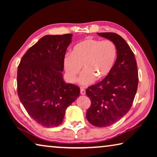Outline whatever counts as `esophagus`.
Wrapping results in <instances>:
<instances>
[{"label": "esophagus", "instance_id": "esophagus-1", "mask_svg": "<svg viewBox=\"0 0 157 157\" xmlns=\"http://www.w3.org/2000/svg\"><path fill=\"white\" fill-rule=\"evenodd\" d=\"M80 93L82 95H85L86 94V90H85L83 87H81V89H80Z\"/></svg>", "mask_w": 157, "mask_h": 157}]
</instances>
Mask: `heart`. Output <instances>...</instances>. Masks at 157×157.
Returning a JSON list of instances; mask_svg holds the SVG:
<instances>
[{"instance_id":"heart-1","label":"heart","mask_w":157,"mask_h":157,"mask_svg":"<svg viewBox=\"0 0 157 157\" xmlns=\"http://www.w3.org/2000/svg\"><path fill=\"white\" fill-rule=\"evenodd\" d=\"M117 57V48L111 40L89 39L74 47L72 53H67L63 58V67L69 80H77L82 66L84 71L79 81L88 85L95 79L107 76L112 70Z\"/></svg>"}]
</instances>
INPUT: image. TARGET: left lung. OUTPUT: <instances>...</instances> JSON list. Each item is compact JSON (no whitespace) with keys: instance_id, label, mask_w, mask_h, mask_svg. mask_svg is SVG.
Instances as JSON below:
<instances>
[{"instance_id":"obj_1","label":"left lung","mask_w":157,"mask_h":157,"mask_svg":"<svg viewBox=\"0 0 157 157\" xmlns=\"http://www.w3.org/2000/svg\"><path fill=\"white\" fill-rule=\"evenodd\" d=\"M112 41L117 48V58L107 76L86 90L91 100L86 111L90 123L98 127L110 126L129 111L136 94L139 76L134 54L123 37L114 33H98Z\"/></svg>"}]
</instances>
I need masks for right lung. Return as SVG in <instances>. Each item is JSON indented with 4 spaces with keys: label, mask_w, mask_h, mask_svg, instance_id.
Wrapping results in <instances>:
<instances>
[{
    "label": "right lung",
    "mask_w": 157,
    "mask_h": 157,
    "mask_svg": "<svg viewBox=\"0 0 157 157\" xmlns=\"http://www.w3.org/2000/svg\"><path fill=\"white\" fill-rule=\"evenodd\" d=\"M73 34L46 35L29 48L17 70V93L33 120L46 127L62 124L80 89L63 80V58Z\"/></svg>",
    "instance_id": "right-lung-1"
}]
</instances>
